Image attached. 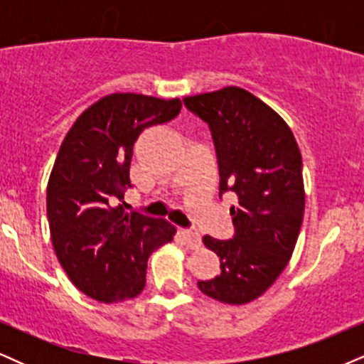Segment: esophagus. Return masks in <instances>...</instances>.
<instances>
[{
  "instance_id": "esophagus-1",
  "label": "esophagus",
  "mask_w": 364,
  "mask_h": 364,
  "mask_svg": "<svg viewBox=\"0 0 364 364\" xmlns=\"http://www.w3.org/2000/svg\"><path fill=\"white\" fill-rule=\"evenodd\" d=\"M179 237L190 250H198L202 246V236L198 232L191 231V229H179Z\"/></svg>"
}]
</instances>
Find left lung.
I'll return each mask as SVG.
<instances>
[{
  "mask_svg": "<svg viewBox=\"0 0 364 364\" xmlns=\"http://www.w3.org/2000/svg\"><path fill=\"white\" fill-rule=\"evenodd\" d=\"M183 101L212 132L219 195L229 191L237 200L235 237L203 236L220 258V274L198 287L215 301L246 304L277 281L294 252L304 214L301 152L286 121L241 87Z\"/></svg>",
  "mask_w": 364,
  "mask_h": 364,
  "instance_id": "1",
  "label": "left lung"
}]
</instances>
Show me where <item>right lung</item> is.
Instances as JSON below:
<instances>
[{
	"label": "right lung",
	"instance_id": "1",
	"mask_svg": "<svg viewBox=\"0 0 364 364\" xmlns=\"http://www.w3.org/2000/svg\"><path fill=\"white\" fill-rule=\"evenodd\" d=\"M181 111L179 99L111 94L78 116L66 133L48 181L54 253L78 291L95 301L119 303L145 287L147 260L171 243L174 225L124 212L133 144L145 128Z\"/></svg>",
	"mask_w": 364,
	"mask_h": 364
}]
</instances>
